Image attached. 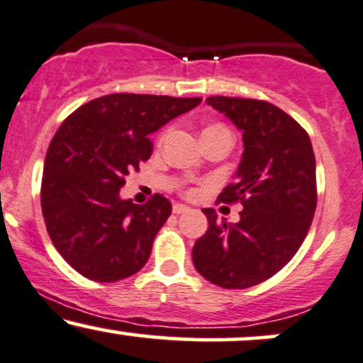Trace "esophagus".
<instances>
[{
    "label": "esophagus",
    "mask_w": 363,
    "mask_h": 363,
    "mask_svg": "<svg viewBox=\"0 0 363 363\" xmlns=\"http://www.w3.org/2000/svg\"><path fill=\"white\" fill-rule=\"evenodd\" d=\"M190 207L183 206V203H174L173 206V214H185V212H189Z\"/></svg>",
    "instance_id": "esophagus-1"
}]
</instances>
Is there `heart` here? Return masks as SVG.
Listing matches in <instances>:
<instances>
[{
  "mask_svg": "<svg viewBox=\"0 0 363 363\" xmlns=\"http://www.w3.org/2000/svg\"><path fill=\"white\" fill-rule=\"evenodd\" d=\"M220 129H223V130H228V129H225L224 125H220V123H216V125H211V127H207L206 130H220ZM206 130H203V132H206ZM166 135H168V132H164V134H163V138H161V140H164Z\"/></svg>",
  "mask_w": 363,
  "mask_h": 363,
  "instance_id": "1",
  "label": "heart"
}]
</instances>
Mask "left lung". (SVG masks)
<instances>
[{"instance_id":"obj_1","label":"left lung","mask_w":363,"mask_h":363,"mask_svg":"<svg viewBox=\"0 0 363 363\" xmlns=\"http://www.w3.org/2000/svg\"><path fill=\"white\" fill-rule=\"evenodd\" d=\"M242 132L245 151L236 180L217 202H241L240 223H217L203 208L208 229L195 242L191 259L208 282L248 289L270 279L301 248L318 203L316 157L302 127L279 106L263 100L208 96Z\"/></svg>"}]
</instances>
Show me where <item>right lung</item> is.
<instances>
[{
	"label": "right lung",
	"instance_id": "right-lung-1",
	"mask_svg": "<svg viewBox=\"0 0 363 363\" xmlns=\"http://www.w3.org/2000/svg\"><path fill=\"white\" fill-rule=\"evenodd\" d=\"M202 98L113 93L81 105L50 140L40 203L55 250L95 282L138 274L172 203L155 194L144 206L121 199L132 169L152 152L149 134Z\"/></svg>",
	"mask_w": 363,
	"mask_h": 363
}]
</instances>
